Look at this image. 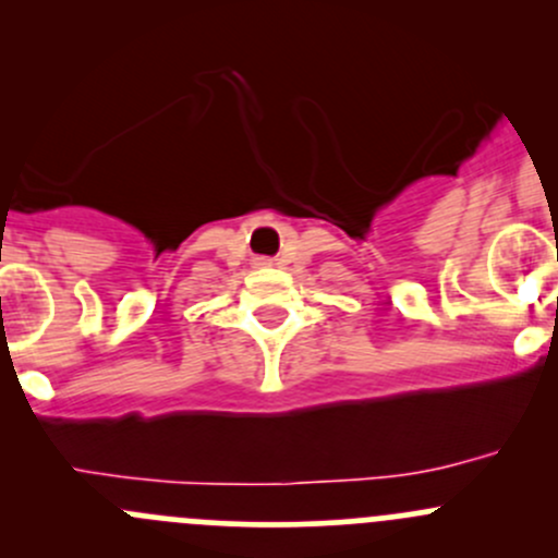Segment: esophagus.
I'll return each instance as SVG.
<instances>
[{
    "mask_svg": "<svg viewBox=\"0 0 558 558\" xmlns=\"http://www.w3.org/2000/svg\"><path fill=\"white\" fill-rule=\"evenodd\" d=\"M262 264H269V262H267V258H262Z\"/></svg>",
    "mask_w": 558,
    "mask_h": 558,
    "instance_id": "esophagus-1",
    "label": "esophagus"
}]
</instances>
